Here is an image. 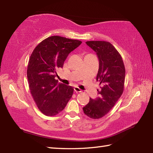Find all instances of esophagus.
<instances>
[{
  "label": "esophagus",
  "mask_w": 153,
  "mask_h": 153,
  "mask_svg": "<svg viewBox=\"0 0 153 153\" xmlns=\"http://www.w3.org/2000/svg\"><path fill=\"white\" fill-rule=\"evenodd\" d=\"M74 91H75V92H76V93L82 92V90L80 88H79L78 87H74Z\"/></svg>",
  "instance_id": "esophagus-1"
}]
</instances>
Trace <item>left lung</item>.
I'll use <instances>...</instances> for the list:
<instances>
[{
  "mask_svg": "<svg viewBox=\"0 0 153 153\" xmlns=\"http://www.w3.org/2000/svg\"><path fill=\"white\" fill-rule=\"evenodd\" d=\"M85 43L96 52L99 60L97 81L101 85L99 97L89 99L83 108L84 114L92 119L105 116L122 95L124 88L126 70L121 55L108 41H92Z\"/></svg>",
  "mask_w": 153,
  "mask_h": 153,
  "instance_id": "obj_1",
  "label": "left lung"
}]
</instances>
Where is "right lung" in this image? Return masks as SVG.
Instances as JSON below:
<instances>
[{"mask_svg": "<svg viewBox=\"0 0 153 153\" xmlns=\"http://www.w3.org/2000/svg\"><path fill=\"white\" fill-rule=\"evenodd\" d=\"M82 43L55 35L42 41L32 52L27 69L29 87L38 108L45 115L58 114L72 97L73 87L58 83L54 77L68 54Z\"/></svg>", "mask_w": 153, "mask_h": 153, "instance_id": "1", "label": "right lung"}]
</instances>
